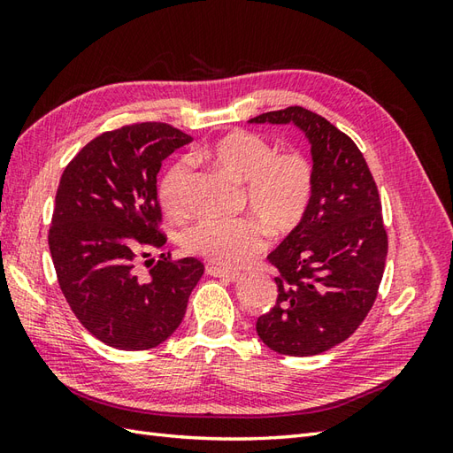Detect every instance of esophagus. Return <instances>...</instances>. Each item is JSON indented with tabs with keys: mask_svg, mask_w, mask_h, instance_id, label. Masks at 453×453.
<instances>
[{
	"mask_svg": "<svg viewBox=\"0 0 453 453\" xmlns=\"http://www.w3.org/2000/svg\"><path fill=\"white\" fill-rule=\"evenodd\" d=\"M206 274L221 278V280H227V282H235L239 278L237 271H226V268H218V266H206Z\"/></svg>",
	"mask_w": 453,
	"mask_h": 453,
	"instance_id": "esophagus-1",
	"label": "esophagus"
}]
</instances>
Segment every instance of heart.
Returning a JSON list of instances; mask_svg holds the SVG:
<instances>
[{"label": "heart", "instance_id": "1", "mask_svg": "<svg viewBox=\"0 0 453 453\" xmlns=\"http://www.w3.org/2000/svg\"><path fill=\"white\" fill-rule=\"evenodd\" d=\"M200 159L243 185L247 208L274 234H290L302 224L315 185L311 161L303 153H276L273 143L258 134L235 130L208 143ZM188 179L187 159L173 163L161 177L159 202L173 218L187 214ZM182 245L214 265L239 266L265 251L266 229L251 218L202 219L187 229Z\"/></svg>", "mask_w": 453, "mask_h": 453}]
</instances>
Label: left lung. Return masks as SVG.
<instances>
[{
  "mask_svg": "<svg viewBox=\"0 0 453 453\" xmlns=\"http://www.w3.org/2000/svg\"><path fill=\"white\" fill-rule=\"evenodd\" d=\"M249 122L300 128L315 175L302 224L266 257L280 276L258 339L278 354H321L358 329L378 296L388 257L378 187L358 146L319 114L288 107Z\"/></svg>",
  "mask_w": 453,
  "mask_h": 453,
  "instance_id": "obj_1",
  "label": "left lung"
}]
</instances>
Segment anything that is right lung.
Listing matches in <instances>:
<instances>
[{
    "instance_id": "add662e5",
    "label": "right lung",
    "mask_w": 453,
    "mask_h": 453,
    "mask_svg": "<svg viewBox=\"0 0 453 453\" xmlns=\"http://www.w3.org/2000/svg\"><path fill=\"white\" fill-rule=\"evenodd\" d=\"M188 142L161 122L104 132L58 185L48 234L58 284L80 323L112 349L148 350L167 341L204 274L195 257L146 261L148 274L136 273V258L167 242L159 232L161 163Z\"/></svg>"
}]
</instances>
